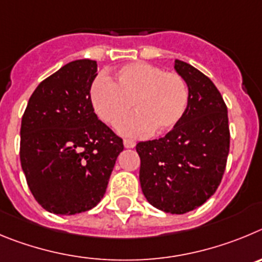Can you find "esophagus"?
I'll return each mask as SVG.
<instances>
[{"label":"esophagus","instance_id":"esophagus-1","mask_svg":"<svg viewBox=\"0 0 262 262\" xmlns=\"http://www.w3.org/2000/svg\"><path fill=\"white\" fill-rule=\"evenodd\" d=\"M124 146H125L126 148H133L134 146H136V142L132 140H124Z\"/></svg>","mask_w":262,"mask_h":262}]
</instances>
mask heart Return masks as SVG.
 I'll return each mask as SVG.
<instances>
[{
    "label": "heart",
    "instance_id": "heart-1",
    "mask_svg": "<svg viewBox=\"0 0 262 262\" xmlns=\"http://www.w3.org/2000/svg\"><path fill=\"white\" fill-rule=\"evenodd\" d=\"M91 102L99 119L116 125L132 111L137 114L119 125L124 136L163 134L175 129L189 103L188 86L180 74L164 72L148 62H132L120 68L115 82L100 75L91 84Z\"/></svg>",
    "mask_w": 262,
    "mask_h": 262
}]
</instances>
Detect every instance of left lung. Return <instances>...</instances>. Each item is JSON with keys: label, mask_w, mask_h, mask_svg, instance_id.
Returning <instances> with one entry per match:
<instances>
[{"label": "left lung", "mask_w": 262, "mask_h": 262, "mask_svg": "<svg viewBox=\"0 0 262 262\" xmlns=\"http://www.w3.org/2000/svg\"><path fill=\"white\" fill-rule=\"evenodd\" d=\"M189 91L183 120L159 140L137 143L140 183L146 200L164 213L184 214L210 199L230 151L227 107L204 73L175 60Z\"/></svg>", "instance_id": "obj_1"}]
</instances>
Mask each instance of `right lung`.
<instances>
[{
	"instance_id": "1",
	"label": "right lung",
	"mask_w": 262,
	"mask_h": 262,
	"mask_svg": "<svg viewBox=\"0 0 262 262\" xmlns=\"http://www.w3.org/2000/svg\"><path fill=\"white\" fill-rule=\"evenodd\" d=\"M93 60H75L44 79L20 125V164L28 188L47 211L73 215L103 199L122 140L98 119Z\"/></svg>"
}]
</instances>
